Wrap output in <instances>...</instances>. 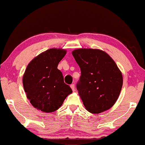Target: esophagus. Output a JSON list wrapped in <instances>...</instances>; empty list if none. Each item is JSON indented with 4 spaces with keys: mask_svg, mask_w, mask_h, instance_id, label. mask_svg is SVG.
Here are the masks:
<instances>
[{
    "mask_svg": "<svg viewBox=\"0 0 145 145\" xmlns=\"http://www.w3.org/2000/svg\"><path fill=\"white\" fill-rule=\"evenodd\" d=\"M70 88H72V91H75V85H74V84H72V85H70Z\"/></svg>",
    "mask_w": 145,
    "mask_h": 145,
    "instance_id": "obj_1",
    "label": "esophagus"
}]
</instances>
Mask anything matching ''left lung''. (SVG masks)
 <instances>
[{
    "label": "left lung",
    "mask_w": 145,
    "mask_h": 145,
    "mask_svg": "<svg viewBox=\"0 0 145 145\" xmlns=\"http://www.w3.org/2000/svg\"><path fill=\"white\" fill-rule=\"evenodd\" d=\"M80 67L77 84L78 94L85 109L99 114L111 108L119 97L123 78L113 59L105 51L78 48L72 52Z\"/></svg>",
    "instance_id": "8db88e82"
}]
</instances>
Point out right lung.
<instances>
[{
  "label": "right lung",
  "mask_w": 145,
  "mask_h": 145,
  "mask_svg": "<svg viewBox=\"0 0 145 145\" xmlns=\"http://www.w3.org/2000/svg\"><path fill=\"white\" fill-rule=\"evenodd\" d=\"M66 53L62 48H50L27 65L23 76V88L27 98L37 110L47 113L56 111L72 92L57 69Z\"/></svg>",
  "instance_id": "1"
}]
</instances>
